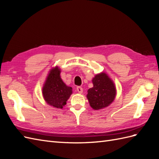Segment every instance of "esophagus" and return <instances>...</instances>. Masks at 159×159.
Instances as JSON below:
<instances>
[{"label":"esophagus","mask_w":159,"mask_h":159,"mask_svg":"<svg viewBox=\"0 0 159 159\" xmlns=\"http://www.w3.org/2000/svg\"><path fill=\"white\" fill-rule=\"evenodd\" d=\"M77 91H78V92L79 93H82L83 92V88L81 87H80V86H78V87H77Z\"/></svg>","instance_id":"34e87169"}]
</instances>
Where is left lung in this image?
Segmentation results:
<instances>
[{"instance_id":"8db88e82","label":"left lung","mask_w":159,"mask_h":159,"mask_svg":"<svg viewBox=\"0 0 159 159\" xmlns=\"http://www.w3.org/2000/svg\"><path fill=\"white\" fill-rule=\"evenodd\" d=\"M92 82L93 87L88 89L87 95L90 106L95 110L109 106L116 95V88L113 81L102 72L95 75Z\"/></svg>"}]
</instances>
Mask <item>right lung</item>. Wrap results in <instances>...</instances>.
Masks as SVG:
<instances>
[{
	"mask_svg": "<svg viewBox=\"0 0 159 159\" xmlns=\"http://www.w3.org/2000/svg\"><path fill=\"white\" fill-rule=\"evenodd\" d=\"M60 70L56 66L47 76L42 88L46 102L56 108L62 109L72 93V88L67 86L60 77Z\"/></svg>",
	"mask_w": 159,
	"mask_h": 159,
	"instance_id": "add662e5",
	"label": "right lung"
}]
</instances>
